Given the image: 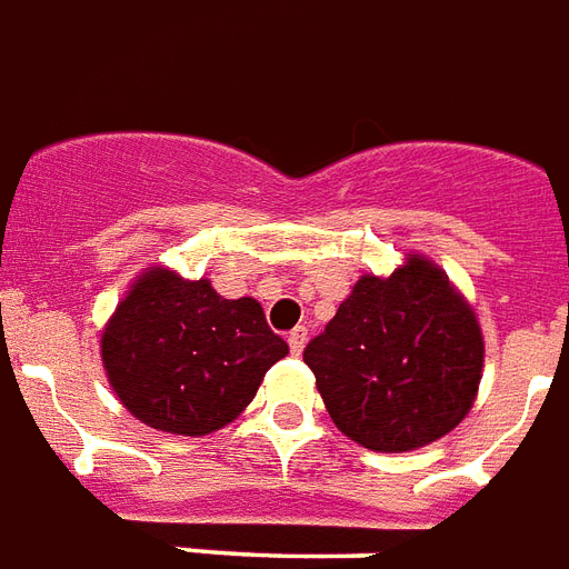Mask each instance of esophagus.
<instances>
[{
    "instance_id": "esophagus-1",
    "label": "esophagus",
    "mask_w": 569,
    "mask_h": 569,
    "mask_svg": "<svg viewBox=\"0 0 569 569\" xmlns=\"http://www.w3.org/2000/svg\"><path fill=\"white\" fill-rule=\"evenodd\" d=\"M305 343H307V328L305 326H298L289 331V349L296 352V356H301L305 352Z\"/></svg>"
}]
</instances>
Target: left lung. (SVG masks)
<instances>
[{
	"mask_svg": "<svg viewBox=\"0 0 569 569\" xmlns=\"http://www.w3.org/2000/svg\"><path fill=\"white\" fill-rule=\"evenodd\" d=\"M482 359L473 307L419 252L389 277H359L305 349L331 422L370 452H410L449 435L477 401Z\"/></svg>",
	"mask_w": 569,
	"mask_h": 569,
	"instance_id": "left-lung-1",
	"label": "left lung"
}]
</instances>
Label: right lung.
<instances>
[{
  "instance_id": "add662e5",
  "label": "right lung",
  "mask_w": 569,
  "mask_h": 569,
  "mask_svg": "<svg viewBox=\"0 0 569 569\" xmlns=\"http://www.w3.org/2000/svg\"><path fill=\"white\" fill-rule=\"evenodd\" d=\"M289 352L256 298L153 264L102 328V365L126 410L156 431L204 437L234 422Z\"/></svg>"
}]
</instances>
